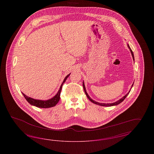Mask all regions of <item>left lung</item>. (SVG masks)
<instances>
[{
    "label": "left lung",
    "instance_id": "left-lung-1",
    "mask_svg": "<svg viewBox=\"0 0 154 154\" xmlns=\"http://www.w3.org/2000/svg\"><path fill=\"white\" fill-rule=\"evenodd\" d=\"M128 48H129V50H131V54H132V57H133V60L134 59V55H133V52L132 51V50H131V47H129V44H128ZM134 83V82H133ZM82 85H83V88H84V92H85V94H86V95L87 96V97H88V99H89V100L91 101V102H92V103H94V104H97V105H100V106H107V107H110V106H116V105H118V104H119V103H121V102H122L126 98V97L128 96V95L129 94V92H130V91H131V90L128 92V93L126 95H125L123 97H122L121 99H119V100H118L117 102H116L112 103H100L99 102H96L95 101H94V100H92L89 96L88 95V94H87V92H86V89H85V85H84V82H83V84H82ZM133 84H132V87H133ZM132 89V88H131Z\"/></svg>",
    "mask_w": 154,
    "mask_h": 154
}]
</instances>
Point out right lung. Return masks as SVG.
I'll list each match as a JSON object with an SVG mask.
<instances>
[{
  "label": "right lung",
  "mask_w": 154,
  "mask_h": 154,
  "mask_svg": "<svg viewBox=\"0 0 154 154\" xmlns=\"http://www.w3.org/2000/svg\"><path fill=\"white\" fill-rule=\"evenodd\" d=\"M70 74H68L65 78L62 85H60V89H59L58 93L57 94V95L55 96L54 97H53L51 99H49V100H37V99H34L33 98L28 97V96L25 95L23 93H22V95L25 97V99L28 101V102L31 105L39 107V108H50V107H54L58 103L59 99H60V92H61L62 88V85L65 83V82L66 81V80L67 79V77L70 75Z\"/></svg>",
  "instance_id": "1"
}]
</instances>
